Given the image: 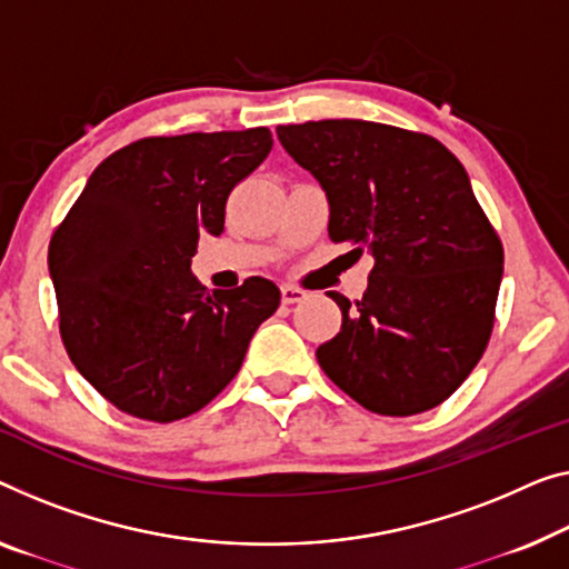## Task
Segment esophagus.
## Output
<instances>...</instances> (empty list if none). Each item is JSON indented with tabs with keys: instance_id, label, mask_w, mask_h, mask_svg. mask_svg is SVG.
Listing matches in <instances>:
<instances>
[{
	"instance_id": "34e87169",
	"label": "esophagus",
	"mask_w": 569,
	"mask_h": 569,
	"mask_svg": "<svg viewBox=\"0 0 569 569\" xmlns=\"http://www.w3.org/2000/svg\"><path fill=\"white\" fill-rule=\"evenodd\" d=\"M281 299H283V303H299V301L307 299V291H303V288H299V286L286 283V286H281Z\"/></svg>"
}]
</instances>
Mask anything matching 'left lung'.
<instances>
[{
	"label": "left lung",
	"instance_id": "8db88e82",
	"mask_svg": "<svg viewBox=\"0 0 569 569\" xmlns=\"http://www.w3.org/2000/svg\"><path fill=\"white\" fill-rule=\"evenodd\" d=\"M329 199V237L370 252L360 301L317 350L329 380L383 417L447 401L486 352L503 244L460 160L429 134L366 120L278 124Z\"/></svg>",
	"mask_w": 569,
	"mask_h": 569
}]
</instances>
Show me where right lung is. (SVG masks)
Returning a JSON list of instances; mask_svg holds the SVG:
<instances>
[{"label": "right lung", "instance_id": "1", "mask_svg": "<svg viewBox=\"0 0 569 569\" xmlns=\"http://www.w3.org/2000/svg\"><path fill=\"white\" fill-rule=\"evenodd\" d=\"M270 148L268 127L130 142L50 237L68 358L130 417L168 423L203 409L281 303L268 278L209 293L191 273L199 237L222 234L227 197Z\"/></svg>", "mask_w": 569, "mask_h": 569}]
</instances>
